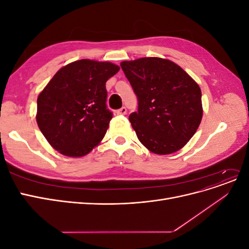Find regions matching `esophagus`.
Listing matches in <instances>:
<instances>
[{"label":"esophagus","instance_id":"34e87169","mask_svg":"<svg viewBox=\"0 0 249 249\" xmlns=\"http://www.w3.org/2000/svg\"><path fill=\"white\" fill-rule=\"evenodd\" d=\"M116 113H117L118 115H124L125 113H126V108H125V107L120 108V109H118V110L116 111Z\"/></svg>","mask_w":249,"mask_h":249}]
</instances>
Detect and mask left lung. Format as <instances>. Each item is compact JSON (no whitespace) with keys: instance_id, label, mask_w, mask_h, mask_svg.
Returning <instances> with one entry per match:
<instances>
[{"instance_id":"1","label":"left lung","mask_w":249,"mask_h":249,"mask_svg":"<svg viewBox=\"0 0 249 249\" xmlns=\"http://www.w3.org/2000/svg\"><path fill=\"white\" fill-rule=\"evenodd\" d=\"M120 66L138 99V111L129 119L139 141L157 155L184 147L202 118L197 83L168 59L144 57Z\"/></svg>"}]
</instances>
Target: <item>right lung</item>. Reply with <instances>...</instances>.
<instances>
[{"label":"right lung","instance_id":"1","mask_svg":"<svg viewBox=\"0 0 249 249\" xmlns=\"http://www.w3.org/2000/svg\"><path fill=\"white\" fill-rule=\"evenodd\" d=\"M119 71L111 62L82 59L60 69L37 97L36 122L53 148L80 158L100 144L112 112L106 82Z\"/></svg>","mask_w":249,"mask_h":249}]
</instances>
